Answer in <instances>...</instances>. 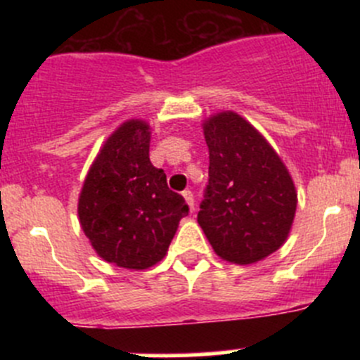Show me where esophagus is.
<instances>
[{
  "mask_svg": "<svg viewBox=\"0 0 360 360\" xmlns=\"http://www.w3.org/2000/svg\"><path fill=\"white\" fill-rule=\"evenodd\" d=\"M183 197H184V200H186L188 205H190V209L195 210V198H193V193H191L190 190H184V191H183Z\"/></svg>",
  "mask_w": 360,
  "mask_h": 360,
  "instance_id": "34e87169",
  "label": "esophagus"
}]
</instances>
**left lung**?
<instances>
[{"mask_svg":"<svg viewBox=\"0 0 360 360\" xmlns=\"http://www.w3.org/2000/svg\"><path fill=\"white\" fill-rule=\"evenodd\" d=\"M209 183L198 224L214 252L252 264L281 249L291 231L297 193L284 162L248 120L233 111L203 122Z\"/></svg>","mask_w":360,"mask_h":360,"instance_id":"left-lung-1","label":"left lung"}]
</instances>
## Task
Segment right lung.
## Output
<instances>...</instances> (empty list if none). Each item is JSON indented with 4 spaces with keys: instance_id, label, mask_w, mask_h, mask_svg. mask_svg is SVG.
<instances>
[{
    "instance_id": "add662e5",
    "label": "right lung",
    "mask_w": 360,
    "mask_h": 360,
    "mask_svg": "<svg viewBox=\"0 0 360 360\" xmlns=\"http://www.w3.org/2000/svg\"><path fill=\"white\" fill-rule=\"evenodd\" d=\"M150 139L144 120L122 123L94 160L78 198L79 224L92 248L129 270L162 261L190 210L150 162Z\"/></svg>"
}]
</instances>
